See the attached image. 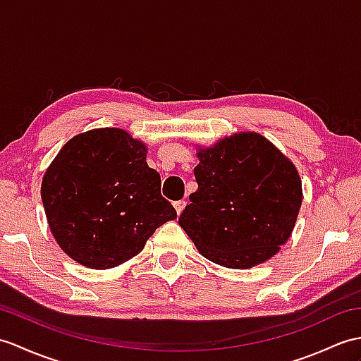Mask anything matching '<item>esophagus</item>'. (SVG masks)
Returning a JSON list of instances; mask_svg holds the SVG:
<instances>
[{"label": "esophagus", "mask_w": 361, "mask_h": 361, "mask_svg": "<svg viewBox=\"0 0 361 361\" xmlns=\"http://www.w3.org/2000/svg\"><path fill=\"white\" fill-rule=\"evenodd\" d=\"M173 207H175V211H177V214L180 215V214L183 212V209L186 207V201H183V200H180V201H175V203H173Z\"/></svg>", "instance_id": "1"}]
</instances>
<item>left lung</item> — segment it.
Listing matches in <instances>:
<instances>
[{"label":"left lung","instance_id":"1","mask_svg":"<svg viewBox=\"0 0 361 361\" xmlns=\"http://www.w3.org/2000/svg\"><path fill=\"white\" fill-rule=\"evenodd\" d=\"M198 189L178 224L211 262L249 269L290 237L303 201L295 164L257 132L197 146Z\"/></svg>","mask_w":361,"mask_h":361}]
</instances>
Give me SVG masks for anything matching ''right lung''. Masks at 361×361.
Masks as SVG:
<instances>
[{
  "mask_svg": "<svg viewBox=\"0 0 361 361\" xmlns=\"http://www.w3.org/2000/svg\"><path fill=\"white\" fill-rule=\"evenodd\" d=\"M146 155V142L118 128L78 133L61 147L44 172L41 200L66 255L90 269H111L177 219Z\"/></svg>",
  "mask_w": 361,
  "mask_h": 361,
  "instance_id": "right-lung-1",
  "label": "right lung"
}]
</instances>
